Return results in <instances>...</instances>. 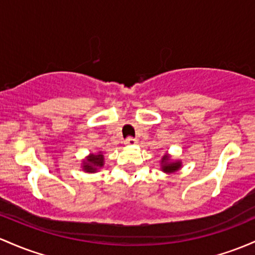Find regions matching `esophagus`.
<instances>
[{
    "label": "esophagus",
    "mask_w": 255,
    "mask_h": 255,
    "mask_svg": "<svg viewBox=\"0 0 255 255\" xmlns=\"http://www.w3.org/2000/svg\"><path fill=\"white\" fill-rule=\"evenodd\" d=\"M125 144L127 145V146H133V145L136 144V140L134 138H127V139H126Z\"/></svg>",
    "instance_id": "1"
}]
</instances>
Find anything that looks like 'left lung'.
<instances>
[{"label": "left lung", "mask_w": 255, "mask_h": 255, "mask_svg": "<svg viewBox=\"0 0 255 255\" xmlns=\"http://www.w3.org/2000/svg\"><path fill=\"white\" fill-rule=\"evenodd\" d=\"M159 166H161L162 172L167 173V174H172V173L178 172L183 167V162L180 159H173L169 153H164L162 156L161 161H159Z\"/></svg>", "instance_id": "8db88e82"}]
</instances>
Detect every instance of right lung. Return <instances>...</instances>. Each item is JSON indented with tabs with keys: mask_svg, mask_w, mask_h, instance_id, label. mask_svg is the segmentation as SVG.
I'll list each match as a JSON object with an SVG mask.
<instances>
[{
	"mask_svg": "<svg viewBox=\"0 0 255 255\" xmlns=\"http://www.w3.org/2000/svg\"><path fill=\"white\" fill-rule=\"evenodd\" d=\"M105 157L103 151L89 152L88 156L81 161V169L85 173H97L104 167Z\"/></svg>",
	"mask_w": 255,
	"mask_h": 255,
	"instance_id": "right-lung-1",
	"label": "right lung"
}]
</instances>
